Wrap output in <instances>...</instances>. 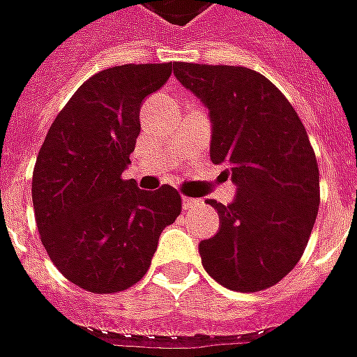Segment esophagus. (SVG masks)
<instances>
[{
  "label": "esophagus",
  "mask_w": 357,
  "mask_h": 357,
  "mask_svg": "<svg viewBox=\"0 0 357 357\" xmlns=\"http://www.w3.org/2000/svg\"><path fill=\"white\" fill-rule=\"evenodd\" d=\"M181 203H183V211H189V208H195L197 204L201 203V199H193V197H183V199H181Z\"/></svg>",
  "instance_id": "1"
}]
</instances>
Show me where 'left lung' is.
<instances>
[{"instance_id": "left-lung-1", "label": "left lung", "mask_w": 357, "mask_h": 357, "mask_svg": "<svg viewBox=\"0 0 357 357\" xmlns=\"http://www.w3.org/2000/svg\"><path fill=\"white\" fill-rule=\"evenodd\" d=\"M174 75L213 126L211 160L236 185L228 204L208 201L220 226L199 243L206 273L226 288L259 291L280 282L303 255L319 211V168L296 109L248 67L176 61Z\"/></svg>"}]
</instances>
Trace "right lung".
I'll return each instance as SVG.
<instances>
[{
  "label": "right lung",
  "instance_id": "obj_1",
  "mask_svg": "<svg viewBox=\"0 0 357 357\" xmlns=\"http://www.w3.org/2000/svg\"><path fill=\"white\" fill-rule=\"evenodd\" d=\"M172 63L104 69L57 114L32 174L40 239L57 271L94 294L121 291L149 271L158 238L181 213L172 185L139 189L121 174L141 133L144 98Z\"/></svg>",
  "mask_w": 357,
  "mask_h": 357
}]
</instances>
